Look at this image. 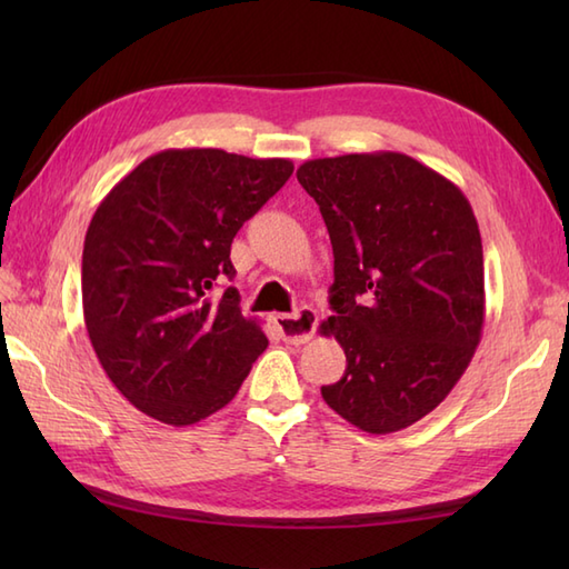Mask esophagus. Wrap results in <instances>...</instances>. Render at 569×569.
<instances>
[{"label":"esophagus","mask_w":569,"mask_h":569,"mask_svg":"<svg viewBox=\"0 0 569 569\" xmlns=\"http://www.w3.org/2000/svg\"><path fill=\"white\" fill-rule=\"evenodd\" d=\"M273 325L288 345H306L312 332H316L318 312L312 308H300L298 312H278Z\"/></svg>","instance_id":"1"}]
</instances>
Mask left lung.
I'll return each mask as SVG.
<instances>
[{"label": "left lung", "mask_w": 569, "mask_h": 569, "mask_svg": "<svg viewBox=\"0 0 569 569\" xmlns=\"http://www.w3.org/2000/svg\"><path fill=\"white\" fill-rule=\"evenodd\" d=\"M335 253L320 325L347 357L322 386L335 413L389 435L438 408L467 371L485 328V253L471 204L452 180L398 151L345 153L298 168Z\"/></svg>", "instance_id": "obj_1"}]
</instances>
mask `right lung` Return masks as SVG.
<instances>
[{"label": "right lung", "mask_w": 569, "mask_h": 569, "mask_svg": "<svg viewBox=\"0 0 569 569\" xmlns=\"http://www.w3.org/2000/svg\"><path fill=\"white\" fill-rule=\"evenodd\" d=\"M293 173L288 159L166 149L107 192L84 234L82 316L94 355L131 406L192 426L237 396L269 347L241 316L232 239Z\"/></svg>", "instance_id": "right-lung-1"}]
</instances>
